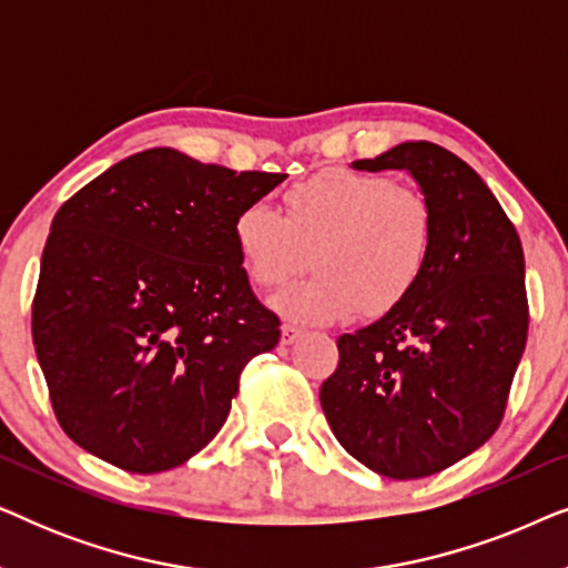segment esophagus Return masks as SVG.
I'll list each match as a JSON object with an SVG mask.
<instances>
[{
    "label": "esophagus",
    "instance_id": "obj_1",
    "mask_svg": "<svg viewBox=\"0 0 568 568\" xmlns=\"http://www.w3.org/2000/svg\"><path fill=\"white\" fill-rule=\"evenodd\" d=\"M300 338H302V331L300 328H294V325H284V328H282V344L284 346L297 344Z\"/></svg>",
    "mask_w": 568,
    "mask_h": 568
}]
</instances>
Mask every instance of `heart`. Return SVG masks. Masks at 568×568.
Returning a JSON list of instances; mask_svg holds the SVG:
<instances>
[{
    "label": "heart",
    "instance_id": "obj_1",
    "mask_svg": "<svg viewBox=\"0 0 568 568\" xmlns=\"http://www.w3.org/2000/svg\"><path fill=\"white\" fill-rule=\"evenodd\" d=\"M232 237L258 290L290 284L313 261L317 274L278 294L274 307L286 321L333 325L408 300L429 266L434 214L390 175L325 170L284 193V214L261 201L240 209Z\"/></svg>",
    "mask_w": 568,
    "mask_h": 568
}]
</instances>
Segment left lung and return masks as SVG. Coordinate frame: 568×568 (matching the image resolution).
<instances>
[{
	"label": "left lung",
	"instance_id": "obj_1",
	"mask_svg": "<svg viewBox=\"0 0 568 568\" xmlns=\"http://www.w3.org/2000/svg\"><path fill=\"white\" fill-rule=\"evenodd\" d=\"M354 170H406L434 214L429 266L408 300L338 338L321 406L348 455L395 480L455 465L499 426L527 341L525 253L468 162L403 142Z\"/></svg>",
	"mask_w": 568,
	"mask_h": 568
}]
</instances>
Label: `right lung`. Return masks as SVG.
<instances>
[{
	"label": "right lung",
	"instance_id": "right-lung-1",
	"mask_svg": "<svg viewBox=\"0 0 568 568\" xmlns=\"http://www.w3.org/2000/svg\"><path fill=\"white\" fill-rule=\"evenodd\" d=\"M284 178L154 146L59 209L33 344L69 439L115 468L160 473L216 437L240 372L282 336L251 290L232 224Z\"/></svg>",
	"mask_w": 568,
	"mask_h": 568
}]
</instances>
